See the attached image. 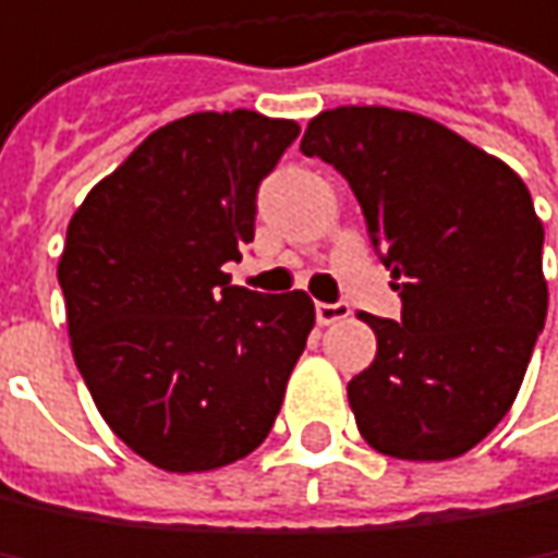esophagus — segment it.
I'll return each mask as SVG.
<instances>
[{"mask_svg":"<svg viewBox=\"0 0 558 558\" xmlns=\"http://www.w3.org/2000/svg\"><path fill=\"white\" fill-rule=\"evenodd\" d=\"M348 315H351V305L348 302H318L315 305L318 325H335V322H344Z\"/></svg>","mask_w":558,"mask_h":558,"instance_id":"1","label":"esophagus"}]
</instances>
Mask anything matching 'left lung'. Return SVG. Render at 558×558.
<instances>
[{
    "instance_id": "8db88e82",
    "label": "left lung",
    "mask_w": 558,
    "mask_h": 558,
    "mask_svg": "<svg viewBox=\"0 0 558 558\" xmlns=\"http://www.w3.org/2000/svg\"><path fill=\"white\" fill-rule=\"evenodd\" d=\"M302 151L335 165L403 299L361 315L374 364L348 384L371 448L403 461L471 451L517 400L546 325L543 223L520 174L435 120L390 107L318 113Z\"/></svg>"
}]
</instances>
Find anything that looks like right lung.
Listing matches in <instances>:
<instances>
[{
    "label": "right lung",
    "mask_w": 558,
    "mask_h": 558,
    "mask_svg": "<svg viewBox=\"0 0 558 558\" xmlns=\"http://www.w3.org/2000/svg\"><path fill=\"white\" fill-rule=\"evenodd\" d=\"M292 120L191 113L155 130L68 223L58 282L77 371L107 425L161 471H214L263 445L315 325L295 289L230 286L256 191Z\"/></svg>",
    "instance_id": "obj_1"
}]
</instances>
